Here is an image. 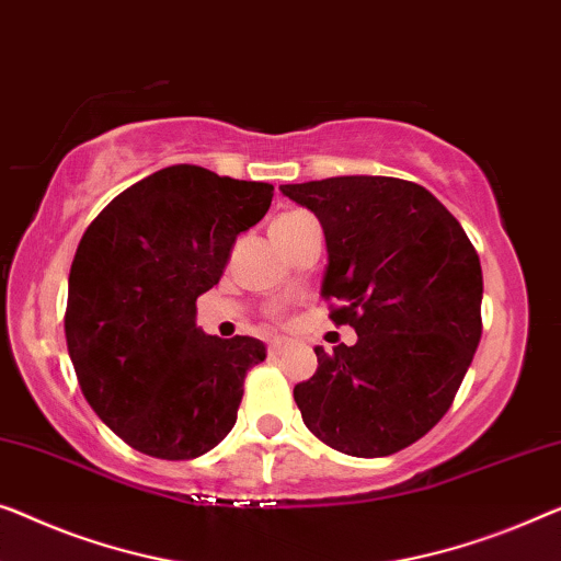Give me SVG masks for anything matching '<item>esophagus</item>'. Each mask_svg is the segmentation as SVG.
Here are the masks:
<instances>
[{
    "mask_svg": "<svg viewBox=\"0 0 561 561\" xmlns=\"http://www.w3.org/2000/svg\"><path fill=\"white\" fill-rule=\"evenodd\" d=\"M267 352H271L273 356L280 354V352H283V341H280V339H273L271 344H267Z\"/></svg>",
    "mask_w": 561,
    "mask_h": 561,
    "instance_id": "esophagus-1",
    "label": "esophagus"
}]
</instances>
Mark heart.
<instances>
[{
	"label": "heart",
	"instance_id": "heart-1",
	"mask_svg": "<svg viewBox=\"0 0 561 561\" xmlns=\"http://www.w3.org/2000/svg\"><path fill=\"white\" fill-rule=\"evenodd\" d=\"M300 217H306L304 213H286V215H280L278 220L275 222H286V220H300Z\"/></svg>",
	"mask_w": 561,
	"mask_h": 561
}]
</instances>
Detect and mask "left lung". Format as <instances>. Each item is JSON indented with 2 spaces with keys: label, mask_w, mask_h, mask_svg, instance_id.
<instances>
[{
  "label": "left lung",
  "mask_w": 561,
  "mask_h": 561,
  "mask_svg": "<svg viewBox=\"0 0 561 561\" xmlns=\"http://www.w3.org/2000/svg\"><path fill=\"white\" fill-rule=\"evenodd\" d=\"M319 217L329 265L321 296L356 344L316 346L294 389L306 427L329 448L381 458L448 412L481 341L483 273L460 222L415 182L331 176L283 184Z\"/></svg>",
  "instance_id": "8db88e82"
}]
</instances>
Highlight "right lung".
Instances as JSON below:
<instances>
[{
    "mask_svg": "<svg viewBox=\"0 0 561 561\" xmlns=\"http://www.w3.org/2000/svg\"><path fill=\"white\" fill-rule=\"evenodd\" d=\"M271 199L273 184L174 164L88 225L70 265L65 339L88 404L139 453L199 458L238 420L265 344L207 336L197 298L220 283L238 234Z\"/></svg>",
    "mask_w": 561,
    "mask_h": 561,
    "instance_id": "obj_1",
    "label": "right lung"
}]
</instances>
